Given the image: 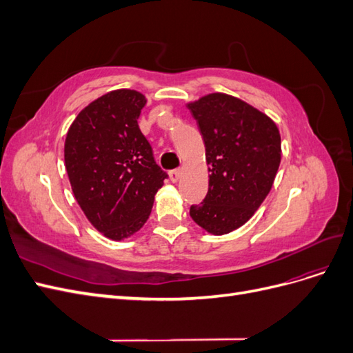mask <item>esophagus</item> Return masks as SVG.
<instances>
[{
  "instance_id": "obj_1",
  "label": "esophagus",
  "mask_w": 353,
  "mask_h": 353,
  "mask_svg": "<svg viewBox=\"0 0 353 353\" xmlns=\"http://www.w3.org/2000/svg\"><path fill=\"white\" fill-rule=\"evenodd\" d=\"M169 178L172 183H176V181L181 178V169H174V170H169Z\"/></svg>"
}]
</instances>
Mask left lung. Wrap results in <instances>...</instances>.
<instances>
[{
  "label": "left lung",
  "mask_w": 353,
  "mask_h": 353,
  "mask_svg": "<svg viewBox=\"0 0 353 353\" xmlns=\"http://www.w3.org/2000/svg\"><path fill=\"white\" fill-rule=\"evenodd\" d=\"M209 165V190L190 216L215 236L248 222L268 196L281 162L276 125L253 105L227 94L190 103Z\"/></svg>",
  "instance_id": "obj_1"
}]
</instances>
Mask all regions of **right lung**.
Returning a JSON list of instances; mask_svg holds the SVG:
<instances>
[{"mask_svg": "<svg viewBox=\"0 0 353 353\" xmlns=\"http://www.w3.org/2000/svg\"><path fill=\"white\" fill-rule=\"evenodd\" d=\"M145 103L134 90L104 94L77 116L66 135L65 163L74 199L112 240L131 237L144 225L168 178L138 126Z\"/></svg>", "mask_w": 353, "mask_h": 353, "instance_id": "1", "label": "right lung"}]
</instances>
